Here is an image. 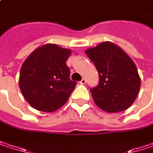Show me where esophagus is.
<instances>
[{
    "label": "esophagus",
    "instance_id": "1",
    "mask_svg": "<svg viewBox=\"0 0 153 153\" xmlns=\"http://www.w3.org/2000/svg\"><path fill=\"white\" fill-rule=\"evenodd\" d=\"M85 83H86V79H84V78H83V79H82L79 81V84H81V85H84Z\"/></svg>",
    "mask_w": 153,
    "mask_h": 153
}]
</instances>
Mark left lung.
Returning a JSON list of instances; mask_svg holds the SVG:
<instances>
[{"label":"left lung","mask_w":153,"mask_h":153,"mask_svg":"<svg viewBox=\"0 0 153 153\" xmlns=\"http://www.w3.org/2000/svg\"><path fill=\"white\" fill-rule=\"evenodd\" d=\"M85 52L99 74L98 85L90 88L96 105L107 112H119L131 106L141 86L133 60L110 42L88 48Z\"/></svg>","instance_id":"obj_1"}]
</instances>
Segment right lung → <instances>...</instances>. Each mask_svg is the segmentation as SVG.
Returning a JSON list of instances; mask_svg holds the SVG:
<instances>
[{
  "label": "right lung",
  "instance_id": "1",
  "mask_svg": "<svg viewBox=\"0 0 153 153\" xmlns=\"http://www.w3.org/2000/svg\"><path fill=\"white\" fill-rule=\"evenodd\" d=\"M71 52L48 43L36 48L25 59L20 70L19 88L31 106L51 112L66 103L77 84L70 79L66 65Z\"/></svg>",
  "mask_w": 153,
  "mask_h": 153
}]
</instances>
